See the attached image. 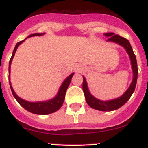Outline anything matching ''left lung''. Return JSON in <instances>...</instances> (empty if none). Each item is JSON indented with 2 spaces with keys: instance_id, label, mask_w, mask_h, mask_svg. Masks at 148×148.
Here are the masks:
<instances>
[{
  "instance_id": "left-lung-1",
  "label": "left lung",
  "mask_w": 148,
  "mask_h": 148,
  "mask_svg": "<svg viewBox=\"0 0 148 148\" xmlns=\"http://www.w3.org/2000/svg\"><path fill=\"white\" fill-rule=\"evenodd\" d=\"M104 35L109 38L108 39V41H113V42L117 43V44L123 46L126 49L127 52V53L130 56V58H131V65H132L134 74L133 81L131 82L130 88L127 90L126 92L124 93L121 97H118L117 99H114V100H111V101H100V100L95 98L94 96L90 95L89 90H88L87 81H86L85 78L84 77L82 88H83V91L84 94V96H85L86 101H87V103L90 108L96 109V110H102V111H111V110H117L119 108L122 107L131 97V95L135 90L136 84H137L138 70L136 56L134 53L131 45L128 41V40H127L126 38H122L118 34L115 35L114 33H106L104 34Z\"/></svg>"
}]
</instances>
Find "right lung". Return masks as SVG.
Listing matches in <instances>:
<instances>
[{"mask_svg":"<svg viewBox=\"0 0 148 148\" xmlns=\"http://www.w3.org/2000/svg\"><path fill=\"white\" fill-rule=\"evenodd\" d=\"M42 34H43L40 33L32 34L31 35H29L27 38L33 37V36H40L42 35ZM24 40H21V41H20V42L17 43V45H16V46H15L14 49L12 56H11V58H10V61H9V74H10V64H11V61H12V59L13 58H14V56L15 52L17 51V48L18 47V46H19L21 43H23ZM73 75H74V74H71L67 78L65 79L64 81L63 82L62 85L60 86V90L58 91V95H57L54 98L52 99V100H50V101H44V102H28V101H24V100H23V99L20 98V97L15 94L14 90H13L10 81H9V83H10V89H11V91H12V94L13 95H14V97H15V99L17 100V102H18L24 109H26L27 110H28V111L33 113V114H36L45 115L55 112V111H57L58 110H59L60 108V107L62 106L63 103H64V101L66 91H67V88H68V86H69L70 83H71V78L72 77H73Z\"/></svg>","mask_w":148,"mask_h":148,"instance_id":"obj_1","label":"right lung"}]
</instances>
